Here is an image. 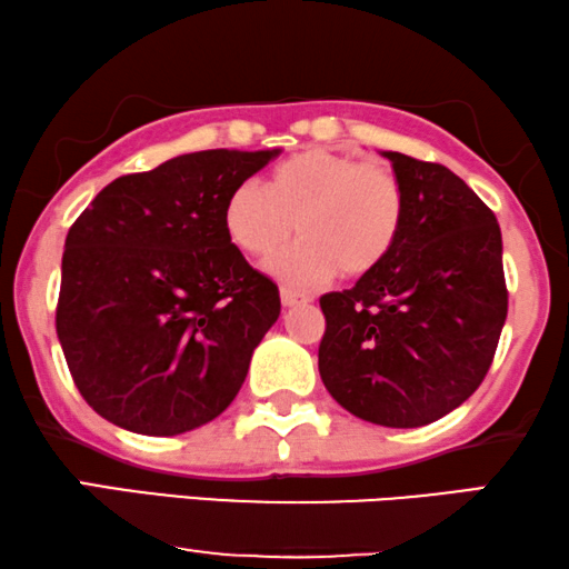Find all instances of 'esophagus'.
I'll use <instances>...</instances> for the list:
<instances>
[{
    "instance_id": "1",
    "label": "esophagus",
    "mask_w": 569,
    "mask_h": 569,
    "mask_svg": "<svg viewBox=\"0 0 569 569\" xmlns=\"http://www.w3.org/2000/svg\"><path fill=\"white\" fill-rule=\"evenodd\" d=\"M279 298H282V306H287V308L300 306V302H308L310 300L306 292L292 290V287H282V290H279Z\"/></svg>"
}]
</instances>
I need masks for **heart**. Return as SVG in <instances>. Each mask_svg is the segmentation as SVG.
<instances>
[{"label": "heart", "mask_w": 569, "mask_h": 569, "mask_svg": "<svg viewBox=\"0 0 569 569\" xmlns=\"http://www.w3.org/2000/svg\"><path fill=\"white\" fill-rule=\"evenodd\" d=\"M403 214L407 199L391 170L352 154L302 150L279 162L267 186H236L224 228L256 259L274 256L298 232V243L271 269L292 284H318L337 271L347 279L376 271L399 243Z\"/></svg>", "instance_id": "obj_1"}]
</instances>
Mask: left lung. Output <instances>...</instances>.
<instances>
[{
	"instance_id": "1",
	"label": "left lung",
	"mask_w": 569,
	"mask_h": 569,
	"mask_svg": "<svg viewBox=\"0 0 569 569\" xmlns=\"http://www.w3.org/2000/svg\"><path fill=\"white\" fill-rule=\"evenodd\" d=\"M407 214L391 256L321 298L318 370L349 415L422 427L469 399L495 360L508 287L492 209L440 162L383 152Z\"/></svg>"
}]
</instances>
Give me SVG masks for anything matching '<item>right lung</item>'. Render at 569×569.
I'll return each instance as SVG.
<instances>
[{
    "mask_svg": "<svg viewBox=\"0 0 569 569\" xmlns=\"http://www.w3.org/2000/svg\"><path fill=\"white\" fill-rule=\"evenodd\" d=\"M279 150H204L108 183L67 232L57 333L82 399L139 435L220 417L279 318V290L224 228Z\"/></svg>",
    "mask_w": 569,
    "mask_h": 569,
    "instance_id": "1",
    "label": "right lung"
}]
</instances>
